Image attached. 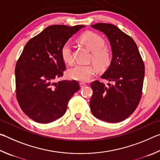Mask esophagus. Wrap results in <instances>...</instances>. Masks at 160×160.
<instances>
[{
	"instance_id": "obj_1",
	"label": "esophagus",
	"mask_w": 160,
	"mask_h": 160,
	"mask_svg": "<svg viewBox=\"0 0 160 160\" xmlns=\"http://www.w3.org/2000/svg\"><path fill=\"white\" fill-rule=\"evenodd\" d=\"M80 86L81 88H84L85 86H87V85L85 82H80Z\"/></svg>"
}]
</instances>
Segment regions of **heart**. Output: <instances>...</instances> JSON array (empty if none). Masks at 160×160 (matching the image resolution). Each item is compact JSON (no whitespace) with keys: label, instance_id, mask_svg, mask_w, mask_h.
Returning a JSON list of instances; mask_svg holds the SVG:
<instances>
[{"label":"heart","instance_id":"obj_1","mask_svg":"<svg viewBox=\"0 0 160 160\" xmlns=\"http://www.w3.org/2000/svg\"><path fill=\"white\" fill-rule=\"evenodd\" d=\"M80 40L89 49L92 51L91 61L99 69H104L109 66L111 62V53L105 47V40L92 32L84 33L80 37ZM61 55L63 60L68 63L73 61V49L71 42L68 41L64 43L61 49ZM96 67L94 64L84 65L76 63L68 70V75L70 79L86 82L95 74Z\"/></svg>","mask_w":160,"mask_h":160}]
</instances>
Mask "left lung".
Here are the masks:
<instances>
[{
    "label": "left lung",
    "instance_id": "obj_1",
    "mask_svg": "<svg viewBox=\"0 0 160 160\" xmlns=\"http://www.w3.org/2000/svg\"><path fill=\"white\" fill-rule=\"evenodd\" d=\"M92 28L107 35L112 49V60L101 78L113 82L106 86L99 80L90 84L93 94L90 107L100 120L117 123L131 116L142 96L145 65L134 40L108 23H97Z\"/></svg>",
    "mask_w": 160,
    "mask_h": 160
}]
</instances>
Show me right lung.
Here are the masks:
<instances>
[{
    "label": "right lung",
    "instance_id": "add662e5",
    "mask_svg": "<svg viewBox=\"0 0 160 160\" xmlns=\"http://www.w3.org/2000/svg\"><path fill=\"white\" fill-rule=\"evenodd\" d=\"M84 27H48L29 40L18 60L16 98L23 112L36 122L48 123L63 116L68 102L80 89L76 80H55L66 70L62 46Z\"/></svg>",
    "mask_w": 160,
    "mask_h": 160
}]
</instances>
